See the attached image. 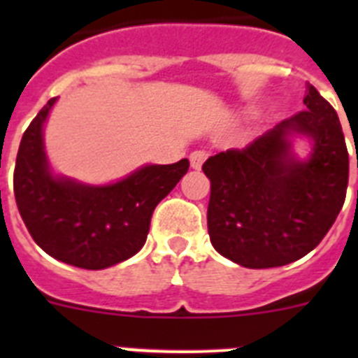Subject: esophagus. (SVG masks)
<instances>
[{"mask_svg":"<svg viewBox=\"0 0 358 358\" xmlns=\"http://www.w3.org/2000/svg\"><path fill=\"white\" fill-rule=\"evenodd\" d=\"M208 152L206 150H195L189 154V163H192V169L199 170L202 166V163L206 161Z\"/></svg>","mask_w":358,"mask_h":358,"instance_id":"1","label":"esophagus"}]
</instances>
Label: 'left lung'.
Returning a JSON list of instances; mask_svg holds the SVG:
<instances>
[{
    "label": "left lung",
    "mask_w": 358,
    "mask_h": 358,
    "mask_svg": "<svg viewBox=\"0 0 358 358\" xmlns=\"http://www.w3.org/2000/svg\"><path fill=\"white\" fill-rule=\"evenodd\" d=\"M303 103L305 110L245 148L218 152L202 164L211 182L210 240L242 267H281L308 255L346 199L350 156L339 116L312 84ZM292 134L315 141L308 160L292 154Z\"/></svg>",
    "instance_id": "left-lung-1"
}]
</instances>
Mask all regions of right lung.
<instances>
[{
    "label": "right lung",
    "instance_id": "1",
    "mask_svg": "<svg viewBox=\"0 0 358 358\" xmlns=\"http://www.w3.org/2000/svg\"><path fill=\"white\" fill-rule=\"evenodd\" d=\"M57 98L24 131L14 170L17 210L31 238L50 256L98 271L143 248L156 206L188 172L189 161L147 164L115 185L87 186L50 172L43 125Z\"/></svg>",
    "mask_w": 358,
    "mask_h": 358
}]
</instances>
